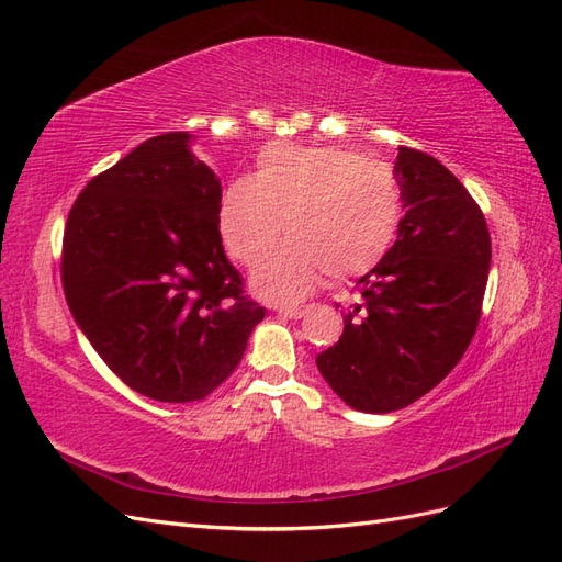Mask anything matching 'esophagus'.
Instances as JSON below:
<instances>
[{
  "label": "esophagus",
  "instance_id": "34e87169",
  "mask_svg": "<svg viewBox=\"0 0 562 562\" xmlns=\"http://www.w3.org/2000/svg\"><path fill=\"white\" fill-rule=\"evenodd\" d=\"M279 314L283 318H302L304 314H307V310H304V307H281Z\"/></svg>",
  "mask_w": 562,
  "mask_h": 562
}]
</instances>
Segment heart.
<instances>
[{
	"mask_svg": "<svg viewBox=\"0 0 562 562\" xmlns=\"http://www.w3.org/2000/svg\"><path fill=\"white\" fill-rule=\"evenodd\" d=\"M252 291L269 302H297L328 274L363 277L389 252L401 225V187L382 161L351 149L267 145L252 178L225 187L217 229L234 260L255 267Z\"/></svg>",
	"mask_w": 562,
	"mask_h": 562,
	"instance_id": "obj_1",
	"label": "heart"
}]
</instances>
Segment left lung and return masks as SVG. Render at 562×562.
<instances>
[{
    "label": "left lung",
    "instance_id": "1",
    "mask_svg": "<svg viewBox=\"0 0 562 562\" xmlns=\"http://www.w3.org/2000/svg\"><path fill=\"white\" fill-rule=\"evenodd\" d=\"M398 239L359 279L361 302L318 372L353 411L415 403L462 359L481 321L490 232L467 187L427 151L398 147Z\"/></svg>",
    "mask_w": 562,
    "mask_h": 562
}]
</instances>
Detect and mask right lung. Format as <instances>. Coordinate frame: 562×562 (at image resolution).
I'll return each instance as SVG.
<instances>
[{
  "label": "right lung",
  "instance_id": "1",
  "mask_svg": "<svg viewBox=\"0 0 562 562\" xmlns=\"http://www.w3.org/2000/svg\"><path fill=\"white\" fill-rule=\"evenodd\" d=\"M194 135H155L77 196L63 291L114 375L161 403L206 398L239 366L265 310L244 295L217 229L220 178Z\"/></svg>",
  "mask_w": 562,
  "mask_h": 562
}]
</instances>
